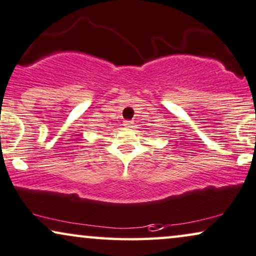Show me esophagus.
<instances>
[{"instance_id":"34e87169","label":"esophagus","mask_w":256,"mask_h":256,"mask_svg":"<svg viewBox=\"0 0 256 256\" xmlns=\"http://www.w3.org/2000/svg\"><path fill=\"white\" fill-rule=\"evenodd\" d=\"M124 124L126 127H132V121H124Z\"/></svg>"}]
</instances>
